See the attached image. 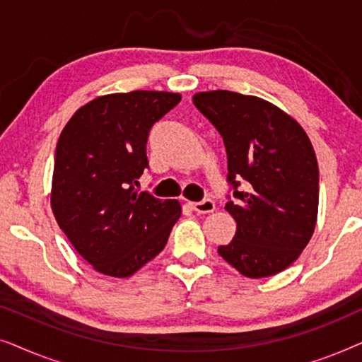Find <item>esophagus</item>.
I'll use <instances>...</instances> for the list:
<instances>
[{
    "label": "esophagus",
    "instance_id": "1",
    "mask_svg": "<svg viewBox=\"0 0 362 362\" xmlns=\"http://www.w3.org/2000/svg\"><path fill=\"white\" fill-rule=\"evenodd\" d=\"M191 207L197 214H211V212H214L216 204L212 199H204L201 202H191Z\"/></svg>",
    "mask_w": 362,
    "mask_h": 362
}]
</instances>
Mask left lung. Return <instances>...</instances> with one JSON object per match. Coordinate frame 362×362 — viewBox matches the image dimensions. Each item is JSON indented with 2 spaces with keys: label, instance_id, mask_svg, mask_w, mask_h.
<instances>
[{
  "label": "left lung",
  "instance_id": "left-lung-1",
  "mask_svg": "<svg viewBox=\"0 0 362 362\" xmlns=\"http://www.w3.org/2000/svg\"><path fill=\"white\" fill-rule=\"evenodd\" d=\"M192 100L222 135L237 197L226 204L235 235L217 252L249 279L280 274L308 245L318 217V161L308 135L260 97L211 90ZM235 179L246 182L242 192Z\"/></svg>",
  "mask_w": 362,
  "mask_h": 362
}]
</instances>
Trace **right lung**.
Listing matches in <instances>:
<instances>
[{
    "label": "right lung",
    "mask_w": 362,
    "mask_h": 362,
    "mask_svg": "<svg viewBox=\"0 0 362 362\" xmlns=\"http://www.w3.org/2000/svg\"><path fill=\"white\" fill-rule=\"evenodd\" d=\"M180 102L181 93L163 90L107 93L78 108L59 136L54 217L98 274L132 276L165 249L180 219V201L135 191L148 132Z\"/></svg>",
    "instance_id": "1"
}]
</instances>
